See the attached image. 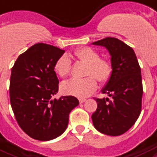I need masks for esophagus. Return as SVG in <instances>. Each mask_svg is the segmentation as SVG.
Instances as JSON below:
<instances>
[{"label":"esophagus","instance_id":"esophagus-1","mask_svg":"<svg viewBox=\"0 0 157 157\" xmlns=\"http://www.w3.org/2000/svg\"><path fill=\"white\" fill-rule=\"evenodd\" d=\"M85 101H86V99H79V102L81 103V104L84 103Z\"/></svg>","mask_w":157,"mask_h":157}]
</instances>
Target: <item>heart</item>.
Listing matches in <instances>:
<instances>
[{
	"instance_id": "heart-1",
	"label": "heart",
	"mask_w": 157,
	"mask_h": 157,
	"mask_svg": "<svg viewBox=\"0 0 157 157\" xmlns=\"http://www.w3.org/2000/svg\"><path fill=\"white\" fill-rule=\"evenodd\" d=\"M74 56L80 62L87 64L86 74L90 76L84 79L72 78L64 81L61 86V89L64 94L68 95L78 98L87 97L97 88V83L94 78L100 82L108 81L112 73V67L109 61L100 59V54L91 48L86 47L76 50ZM71 66L70 57L66 54L62 55L54 64L55 72L61 77H65L70 72Z\"/></svg>"
}]
</instances>
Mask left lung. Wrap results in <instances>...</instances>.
<instances>
[{"label":"left lung","instance_id":"8db88e82","mask_svg":"<svg viewBox=\"0 0 157 157\" xmlns=\"http://www.w3.org/2000/svg\"><path fill=\"white\" fill-rule=\"evenodd\" d=\"M92 44L108 50L112 67L110 77L101 90L112 99H95L98 107L92 114V121L101 133L119 136L131 128L141 113V68L133 49L119 39L109 37Z\"/></svg>","mask_w":157,"mask_h":157}]
</instances>
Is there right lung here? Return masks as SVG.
<instances>
[{
  "label": "right lung",
  "mask_w": 157,
  "mask_h": 157,
  "mask_svg": "<svg viewBox=\"0 0 157 157\" xmlns=\"http://www.w3.org/2000/svg\"><path fill=\"white\" fill-rule=\"evenodd\" d=\"M65 52L49 44H36L20 54L11 69L10 100L18 124L33 139L59 137L68 125L69 113L79 105L74 96L51 100L58 92L54 64Z\"/></svg>",
  "instance_id": "1"
}]
</instances>
